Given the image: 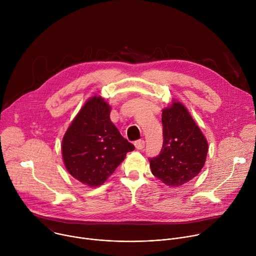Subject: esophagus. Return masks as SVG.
<instances>
[{
	"mask_svg": "<svg viewBox=\"0 0 256 256\" xmlns=\"http://www.w3.org/2000/svg\"><path fill=\"white\" fill-rule=\"evenodd\" d=\"M134 147L138 149V150H142L144 147V140L142 138L140 140H136L134 142Z\"/></svg>",
	"mask_w": 256,
	"mask_h": 256,
	"instance_id": "esophagus-1",
	"label": "esophagus"
}]
</instances>
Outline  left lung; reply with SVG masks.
Returning a JSON list of instances; mask_svg holds the SVG:
<instances>
[{"mask_svg": "<svg viewBox=\"0 0 256 256\" xmlns=\"http://www.w3.org/2000/svg\"><path fill=\"white\" fill-rule=\"evenodd\" d=\"M162 124L163 146L158 156L149 158L150 167L163 184L177 188L202 169L208 142L188 109L179 102L164 109Z\"/></svg>", "mask_w": 256, "mask_h": 256, "instance_id": "8db88e82", "label": "left lung"}]
</instances>
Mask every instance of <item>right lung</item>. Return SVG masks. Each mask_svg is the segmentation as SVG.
<instances>
[{"instance_id": "right-lung-1", "label": "right lung", "mask_w": 256, "mask_h": 256, "mask_svg": "<svg viewBox=\"0 0 256 256\" xmlns=\"http://www.w3.org/2000/svg\"><path fill=\"white\" fill-rule=\"evenodd\" d=\"M110 106L94 96L68 128L62 144L68 172L82 184L99 186L134 150L109 118Z\"/></svg>"}]
</instances>
